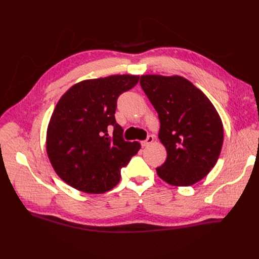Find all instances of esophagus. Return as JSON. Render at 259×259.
Wrapping results in <instances>:
<instances>
[{
	"label": "esophagus",
	"mask_w": 259,
	"mask_h": 259,
	"mask_svg": "<svg viewBox=\"0 0 259 259\" xmlns=\"http://www.w3.org/2000/svg\"><path fill=\"white\" fill-rule=\"evenodd\" d=\"M152 142H153V136L150 135V136L147 137L146 140H144V141L141 142V145L144 146V147H147V146H149L150 144H152Z\"/></svg>",
	"instance_id": "34e87169"
}]
</instances>
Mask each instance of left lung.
<instances>
[{"label":"left lung","mask_w":259,"mask_h":259,"mask_svg":"<svg viewBox=\"0 0 259 259\" xmlns=\"http://www.w3.org/2000/svg\"><path fill=\"white\" fill-rule=\"evenodd\" d=\"M140 85L158 113L159 139L167 159L156 168L172 186H190L214 167L222 151L224 128L209 99L179 75H141Z\"/></svg>","instance_id":"8db88e82"}]
</instances>
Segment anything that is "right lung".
I'll return each mask as SVG.
<instances>
[{
    "label": "right lung",
    "mask_w": 259,
    "mask_h": 259,
    "mask_svg": "<svg viewBox=\"0 0 259 259\" xmlns=\"http://www.w3.org/2000/svg\"><path fill=\"white\" fill-rule=\"evenodd\" d=\"M138 81L128 74L85 80L60 99L48 126L47 152L64 183L88 194L117 186L140 144L123 139L114 113L119 96Z\"/></svg>",
    "instance_id": "add662e5"
}]
</instances>
